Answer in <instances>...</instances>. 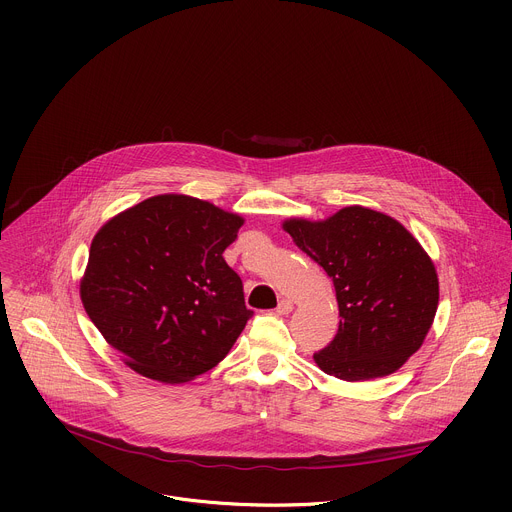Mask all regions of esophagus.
I'll use <instances>...</instances> for the list:
<instances>
[{
	"label": "esophagus",
	"instance_id": "1",
	"mask_svg": "<svg viewBox=\"0 0 512 512\" xmlns=\"http://www.w3.org/2000/svg\"><path fill=\"white\" fill-rule=\"evenodd\" d=\"M275 310H277L279 314H289L291 310H294V304H291V300H285V298H281Z\"/></svg>",
	"mask_w": 512,
	"mask_h": 512
}]
</instances>
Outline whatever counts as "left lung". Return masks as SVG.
<instances>
[{"instance_id": "obj_1", "label": "left lung", "mask_w": 512, "mask_h": 512, "mask_svg": "<svg viewBox=\"0 0 512 512\" xmlns=\"http://www.w3.org/2000/svg\"><path fill=\"white\" fill-rule=\"evenodd\" d=\"M283 229L332 277L340 324L314 354L342 381H369L401 369L423 344L440 302L435 267L395 218L346 206L326 221L289 218Z\"/></svg>"}]
</instances>
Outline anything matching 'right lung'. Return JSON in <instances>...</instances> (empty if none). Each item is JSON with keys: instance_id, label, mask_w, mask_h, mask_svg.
I'll return each mask as SVG.
<instances>
[{"instance_id": "right-lung-1", "label": "right lung", "mask_w": 512, "mask_h": 512, "mask_svg": "<svg viewBox=\"0 0 512 512\" xmlns=\"http://www.w3.org/2000/svg\"><path fill=\"white\" fill-rule=\"evenodd\" d=\"M241 225L206 200L160 194L99 229L81 300L135 373L184 383L229 354L253 316L223 257Z\"/></svg>"}]
</instances>
